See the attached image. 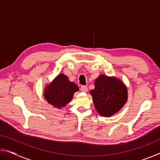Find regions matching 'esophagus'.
Returning a JSON list of instances; mask_svg holds the SVG:
<instances>
[{
	"instance_id": "obj_1",
	"label": "esophagus",
	"mask_w": 160,
	"mask_h": 160,
	"mask_svg": "<svg viewBox=\"0 0 160 160\" xmlns=\"http://www.w3.org/2000/svg\"><path fill=\"white\" fill-rule=\"evenodd\" d=\"M80 91L82 92H88V87L82 86L80 88Z\"/></svg>"
}]
</instances>
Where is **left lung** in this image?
<instances>
[{
	"mask_svg": "<svg viewBox=\"0 0 160 160\" xmlns=\"http://www.w3.org/2000/svg\"><path fill=\"white\" fill-rule=\"evenodd\" d=\"M99 114L109 117L118 112L128 100V89L115 76L101 74L94 81V89L90 92Z\"/></svg>",
	"mask_w": 160,
	"mask_h": 160,
	"instance_id": "left-lung-1",
	"label": "left lung"
}]
</instances>
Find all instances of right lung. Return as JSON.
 Instances as JSON below:
<instances>
[{
  "mask_svg": "<svg viewBox=\"0 0 160 160\" xmlns=\"http://www.w3.org/2000/svg\"><path fill=\"white\" fill-rule=\"evenodd\" d=\"M78 90L76 84L70 82L66 75L60 73L45 86L44 97L53 107L62 109L71 101L74 93Z\"/></svg>",
  "mask_w": 160,
  "mask_h": 160,
  "instance_id": "right-lung-1",
  "label": "right lung"
}]
</instances>
